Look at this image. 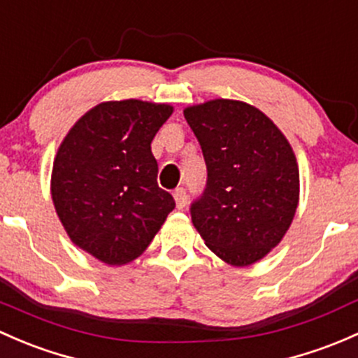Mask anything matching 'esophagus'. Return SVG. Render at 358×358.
I'll return each mask as SVG.
<instances>
[{"label":"esophagus","instance_id":"obj_1","mask_svg":"<svg viewBox=\"0 0 358 358\" xmlns=\"http://www.w3.org/2000/svg\"><path fill=\"white\" fill-rule=\"evenodd\" d=\"M173 197H175L176 208H178V209L185 208V204H187V192H185V189H176L175 194H173Z\"/></svg>","mask_w":358,"mask_h":358}]
</instances>
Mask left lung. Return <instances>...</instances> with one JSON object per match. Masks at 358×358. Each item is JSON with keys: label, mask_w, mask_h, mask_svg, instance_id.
<instances>
[{"label": "left lung", "mask_w": 358, "mask_h": 358, "mask_svg": "<svg viewBox=\"0 0 358 358\" xmlns=\"http://www.w3.org/2000/svg\"><path fill=\"white\" fill-rule=\"evenodd\" d=\"M208 166L192 223L210 250L243 268L261 261L288 231L300 195L295 152L261 110L213 99L183 110Z\"/></svg>", "instance_id": "8db88e82"}]
</instances>
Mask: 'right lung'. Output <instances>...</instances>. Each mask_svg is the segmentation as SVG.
I'll return each mask as SVG.
<instances>
[{"label": "right lung", "mask_w": 358, "mask_h": 358, "mask_svg": "<svg viewBox=\"0 0 358 358\" xmlns=\"http://www.w3.org/2000/svg\"><path fill=\"white\" fill-rule=\"evenodd\" d=\"M171 113L169 104L106 101L59 144L51 173L56 214L71 242L104 264L137 259L175 209L150 152Z\"/></svg>", "instance_id": "1"}]
</instances>
